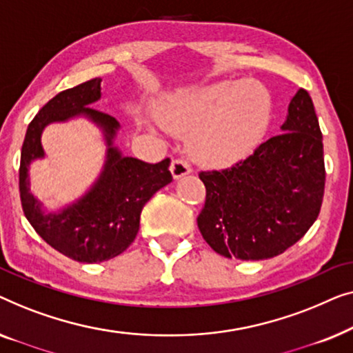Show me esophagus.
<instances>
[{"instance_id":"1","label":"esophagus","mask_w":353,"mask_h":353,"mask_svg":"<svg viewBox=\"0 0 353 353\" xmlns=\"http://www.w3.org/2000/svg\"><path fill=\"white\" fill-rule=\"evenodd\" d=\"M171 172L174 179H179L185 174H190L192 172V166L188 165V161L182 160V158H176V160H172L171 163Z\"/></svg>"}]
</instances>
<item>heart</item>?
I'll use <instances>...</instances> for the list:
<instances>
[{
    "label": "heart",
    "instance_id": "obj_1",
    "mask_svg": "<svg viewBox=\"0 0 353 353\" xmlns=\"http://www.w3.org/2000/svg\"><path fill=\"white\" fill-rule=\"evenodd\" d=\"M270 97L254 83H221L181 94L161 107L170 131L190 134V153L203 165L225 168L245 160L264 139Z\"/></svg>",
    "mask_w": 353,
    "mask_h": 353
}]
</instances>
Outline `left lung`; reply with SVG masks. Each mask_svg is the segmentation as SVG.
<instances>
[{"mask_svg":"<svg viewBox=\"0 0 353 353\" xmlns=\"http://www.w3.org/2000/svg\"><path fill=\"white\" fill-rule=\"evenodd\" d=\"M281 129L245 160L198 174L206 198L196 224L217 254L270 259L299 241L319 217L323 136L305 89L292 97Z\"/></svg>","mask_w":353,"mask_h":353,"instance_id":"1","label":"left lung"}]
</instances>
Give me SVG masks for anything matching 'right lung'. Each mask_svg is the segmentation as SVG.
Instances as JSON below:
<instances>
[{"instance_id": "right-lung-1", "label": "right lung", "mask_w": 353, "mask_h": 353, "mask_svg": "<svg viewBox=\"0 0 353 353\" xmlns=\"http://www.w3.org/2000/svg\"><path fill=\"white\" fill-rule=\"evenodd\" d=\"M99 97L101 78H94L59 92L43 105L27 128L19 168L22 210L34 232L63 256L86 264L121 254L137 235L142 208L161 187L172 181L170 158L152 165L132 157H121L112 147L118 121L108 113L88 107ZM78 112L92 117L106 131L109 143L106 170L93 190L77 205L61 215H43L28 190V165L34 157L42 156L43 126Z\"/></svg>"}]
</instances>
